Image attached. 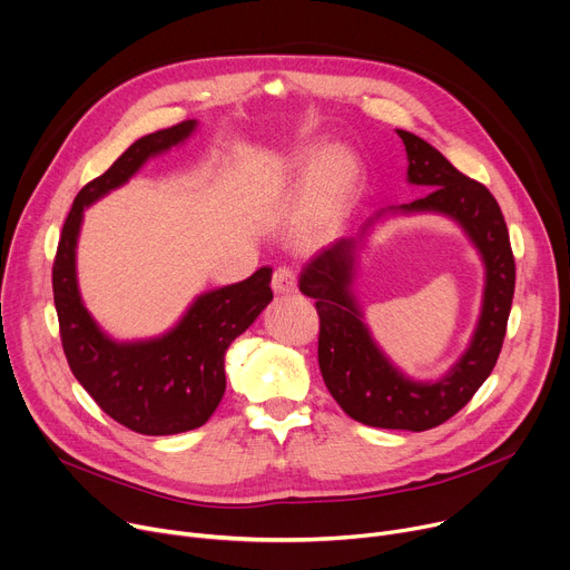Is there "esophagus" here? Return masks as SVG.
<instances>
[{
    "instance_id": "34e87169",
    "label": "esophagus",
    "mask_w": 570,
    "mask_h": 570,
    "mask_svg": "<svg viewBox=\"0 0 570 570\" xmlns=\"http://www.w3.org/2000/svg\"><path fill=\"white\" fill-rule=\"evenodd\" d=\"M273 291L277 295H288L297 291V279L291 268H277L273 275Z\"/></svg>"
}]
</instances>
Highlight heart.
<instances>
[{"mask_svg":"<svg viewBox=\"0 0 570 570\" xmlns=\"http://www.w3.org/2000/svg\"><path fill=\"white\" fill-rule=\"evenodd\" d=\"M291 178L293 189L302 195L295 213V240L305 247L330 240L360 193L357 158L338 144L309 146L295 156Z\"/></svg>","mask_w":570,"mask_h":570,"instance_id":"1","label":"heart"}]
</instances>
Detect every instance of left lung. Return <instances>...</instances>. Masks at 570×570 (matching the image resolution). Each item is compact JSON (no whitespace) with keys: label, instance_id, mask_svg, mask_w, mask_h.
Masks as SVG:
<instances>
[{"label":"left lung","instance_id":"1","mask_svg":"<svg viewBox=\"0 0 570 570\" xmlns=\"http://www.w3.org/2000/svg\"><path fill=\"white\" fill-rule=\"evenodd\" d=\"M396 132L407 154V183L429 187V195L377 210L357 236L325 247L302 271L299 291L316 299L321 318L318 364L334 401L366 426L420 433L456 414L495 366L513 302L515 261L495 197L481 183L463 176L422 137L407 130ZM420 212L456 220L478 247L487 271L482 314L471 344L438 382H414L382 353L352 293L363 236L387 216Z\"/></svg>","mask_w":570,"mask_h":570}]
</instances>
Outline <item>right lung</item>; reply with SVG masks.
<instances>
[{"label": "right lung", "mask_w": 570, "mask_h": 570, "mask_svg": "<svg viewBox=\"0 0 570 570\" xmlns=\"http://www.w3.org/2000/svg\"><path fill=\"white\" fill-rule=\"evenodd\" d=\"M189 119L137 139L102 176L87 183L66 217L52 268L61 344L72 375L114 422L141 435H176L204 426L219 405L224 355L271 305L273 268L195 297L160 336L117 341L94 321L78 286V240L85 208L126 185L150 158L180 146L197 130Z\"/></svg>", "instance_id": "1"}]
</instances>
